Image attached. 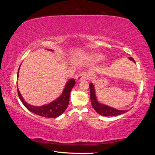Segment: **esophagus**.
<instances>
[{
  "instance_id": "1",
  "label": "esophagus",
  "mask_w": 155,
  "mask_h": 155,
  "mask_svg": "<svg viewBox=\"0 0 155 155\" xmlns=\"http://www.w3.org/2000/svg\"><path fill=\"white\" fill-rule=\"evenodd\" d=\"M88 78V72L85 71H82L79 74L78 76H77V80L78 81H81L83 79H85Z\"/></svg>"
}]
</instances>
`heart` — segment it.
I'll return each instance as SVG.
<instances>
[{
	"mask_svg": "<svg viewBox=\"0 0 155 155\" xmlns=\"http://www.w3.org/2000/svg\"><path fill=\"white\" fill-rule=\"evenodd\" d=\"M103 55H100V54H95L94 55V59L96 61H100L101 59H103Z\"/></svg>",
	"mask_w": 155,
	"mask_h": 155,
	"instance_id": "b5f03b06",
	"label": "heart"
}]
</instances>
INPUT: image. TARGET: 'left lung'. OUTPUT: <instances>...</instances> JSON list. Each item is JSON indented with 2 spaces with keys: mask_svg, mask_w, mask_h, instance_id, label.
I'll list each match as a JSON object with an SVG mask.
<instances>
[{
  "mask_svg": "<svg viewBox=\"0 0 155 155\" xmlns=\"http://www.w3.org/2000/svg\"><path fill=\"white\" fill-rule=\"evenodd\" d=\"M129 59L132 60L133 62L135 63L134 60L133 59V58H129ZM89 87H90V92H91V104L94 109L96 110V111L98 114L104 116H118L121 114H124L125 112H127L128 110H120L114 109V108L110 107L109 106H107L105 105H103L101 104H99L98 101L96 100V95H95V90L94 87L92 83L89 84Z\"/></svg>",
  "mask_w": 155,
  "mask_h": 155,
  "instance_id": "8db88e82",
  "label": "left lung"
}]
</instances>
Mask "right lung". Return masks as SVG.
Here are the masks:
<instances>
[{"instance_id":"1","label":"right lung","mask_w":155,"mask_h":155,"mask_svg":"<svg viewBox=\"0 0 155 155\" xmlns=\"http://www.w3.org/2000/svg\"><path fill=\"white\" fill-rule=\"evenodd\" d=\"M18 75V70L17 73V77ZM76 84V81L74 79H72L67 82L66 86L64 89L62 94L59 96L57 100L52 101L47 105H45L41 107H35L28 104L26 101L23 100L21 96L19 91L17 88L18 96L19 97L21 101L25 105L27 109H28L30 112H33L37 115H39L45 118H57L64 112L67 108L69 104L70 94L71 92L72 88Z\"/></svg>"}]
</instances>
